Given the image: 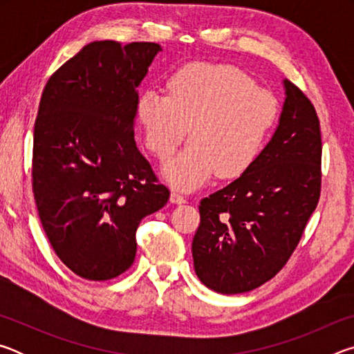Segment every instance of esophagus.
Here are the masks:
<instances>
[{
    "instance_id": "1",
    "label": "esophagus",
    "mask_w": 354,
    "mask_h": 354,
    "mask_svg": "<svg viewBox=\"0 0 354 354\" xmlns=\"http://www.w3.org/2000/svg\"><path fill=\"white\" fill-rule=\"evenodd\" d=\"M170 201L175 203V205H183V203H185L187 200H185V196L181 194V192L173 190L171 195H170Z\"/></svg>"
}]
</instances>
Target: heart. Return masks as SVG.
<instances>
[{"label":"heart","mask_w":354,"mask_h":354,"mask_svg":"<svg viewBox=\"0 0 354 354\" xmlns=\"http://www.w3.org/2000/svg\"><path fill=\"white\" fill-rule=\"evenodd\" d=\"M169 95L147 91L137 103L145 145L169 159L187 136L192 142L164 165L175 187L190 190L214 173L243 175L266 147L279 115V103L242 70L227 64L194 62L167 82Z\"/></svg>","instance_id":"1"}]
</instances>
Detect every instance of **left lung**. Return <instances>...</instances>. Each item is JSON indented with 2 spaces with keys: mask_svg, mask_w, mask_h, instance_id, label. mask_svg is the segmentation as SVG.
Here are the masks:
<instances>
[{
  "mask_svg": "<svg viewBox=\"0 0 354 354\" xmlns=\"http://www.w3.org/2000/svg\"><path fill=\"white\" fill-rule=\"evenodd\" d=\"M283 84L286 100L270 142L243 175L200 203L195 273L225 295L253 290L286 266L320 198L319 117L297 86Z\"/></svg>",
  "mask_w": 354,
  "mask_h": 354,
  "instance_id": "8db88e82",
  "label": "left lung"
}]
</instances>
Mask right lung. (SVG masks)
Listing matches in <instances>:
<instances>
[{
	"label": "right lung",
	"mask_w": 354,
	"mask_h": 354,
	"mask_svg": "<svg viewBox=\"0 0 354 354\" xmlns=\"http://www.w3.org/2000/svg\"><path fill=\"white\" fill-rule=\"evenodd\" d=\"M162 48L97 40L46 82L34 127L32 190L53 250L77 277L133 266L136 231L170 192L134 140L139 88Z\"/></svg>",
	"instance_id": "1"
}]
</instances>
